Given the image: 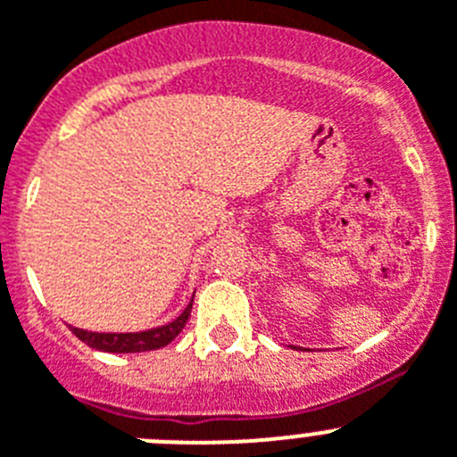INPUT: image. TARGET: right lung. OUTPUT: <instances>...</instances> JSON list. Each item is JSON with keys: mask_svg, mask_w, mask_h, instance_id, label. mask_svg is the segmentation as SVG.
Here are the masks:
<instances>
[{"mask_svg": "<svg viewBox=\"0 0 457 457\" xmlns=\"http://www.w3.org/2000/svg\"><path fill=\"white\" fill-rule=\"evenodd\" d=\"M191 304H194V297L189 300V304L185 306L178 318H173L170 322L160 327H153V329L144 331H87L80 329V327H70L71 334L79 340H83L85 345H89L92 349H99V352H110V353H139V352H151V349L166 347L170 340L176 338L182 329H185L187 320H189Z\"/></svg>", "mask_w": 457, "mask_h": 457, "instance_id": "right-lung-1", "label": "right lung"}]
</instances>
